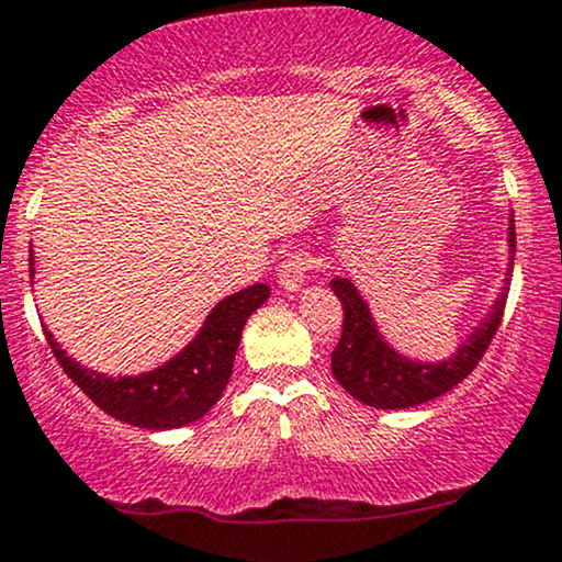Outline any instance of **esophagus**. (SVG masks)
<instances>
[{"instance_id":"1","label":"esophagus","mask_w":562,"mask_h":562,"mask_svg":"<svg viewBox=\"0 0 562 562\" xmlns=\"http://www.w3.org/2000/svg\"><path fill=\"white\" fill-rule=\"evenodd\" d=\"M315 269V258L310 252H288L280 263V288L299 291L307 282V274Z\"/></svg>"}]
</instances>
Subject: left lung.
<instances>
[{
    "label": "left lung",
    "instance_id": "obj_1",
    "mask_svg": "<svg viewBox=\"0 0 562 562\" xmlns=\"http://www.w3.org/2000/svg\"><path fill=\"white\" fill-rule=\"evenodd\" d=\"M508 247H512V258H508V274H512L514 252H517L514 220L508 225ZM506 288L497 296V302L492 304L490 315L459 345L457 353L451 359L438 361V364H429V361H413L407 356L396 353L383 339V334L378 331L370 307L361 299V293L356 291L353 282L334 277L331 291L337 293L345 313L342 337H339L337 348L331 353L334 378L353 400L364 402L370 407H381V411L416 407L446 394L475 370L481 356L490 348L492 337L501 328L503 310H506Z\"/></svg>",
    "mask_w": 562,
    "mask_h": 562
}]
</instances>
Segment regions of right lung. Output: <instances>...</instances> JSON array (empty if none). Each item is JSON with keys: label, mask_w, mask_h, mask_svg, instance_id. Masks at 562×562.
Segmentation results:
<instances>
[{"label": "right lung", "mask_w": 562, "mask_h": 562, "mask_svg": "<svg viewBox=\"0 0 562 562\" xmlns=\"http://www.w3.org/2000/svg\"><path fill=\"white\" fill-rule=\"evenodd\" d=\"M30 271L35 274V260H30ZM266 299L269 285L263 282L225 296L181 353L144 375L108 378L70 359L50 331H45V339L65 375L108 416L140 429H176L206 416L223 396L234 372L241 328Z\"/></svg>", "instance_id": "right-lung-1"}]
</instances>
